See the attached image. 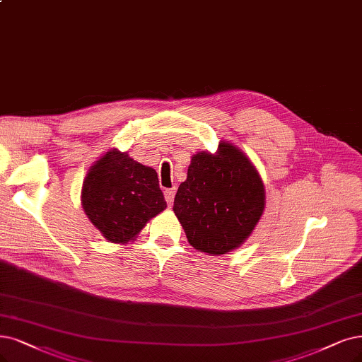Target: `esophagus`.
I'll return each instance as SVG.
<instances>
[{
	"label": "esophagus",
	"mask_w": 362,
	"mask_h": 362,
	"mask_svg": "<svg viewBox=\"0 0 362 362\" xmlns=\"http://www.w3.org/2000/svg\"><path fill=\"white\" fill-rule=\"evenodd\" d=\"M164 195H165V199H167V204H168V206H173V203H174V195H176V188L167 189V191L164 192Z\"/></svg>",
	"instance_id": "obj_1"
}]
</instances>
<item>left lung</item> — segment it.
<instances>
[{"label":"left lung","mask_w":362,"mask_h":362,"mask_svg":"<svg viewBox=\"0 0 362 362\" xmlns=\"http://www.w3.org/2000/svg\"><path fill=\"white\" fill-rule=\"evenodd\" d=\"M265 207V189L250 159L228 141L215 155L192 156L173 210L197 250L223 255L255 230Z\"/></svg>","instance_id":"8db88e82"}]
</instances>
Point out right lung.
Here are the masks:
<instances>
[{"label": "right lung", "instance_id": "right-lung-1", "mask_svg": "<svg viewBox=\"0 0 362 362\" xmlns=\"http://www.w3.org/2000/svg\"><path fill=\"white\" fill-rule=\"evenodd\" d=\"M89 221L112 243H128L144 225L165 210L158 174L127 152L110 149L93 164L82 186Z\"/></svg>", "mask_w": 362, "mask_h": 362}]
</instances>
